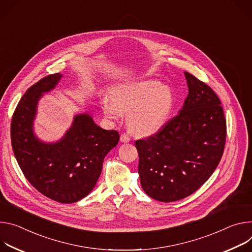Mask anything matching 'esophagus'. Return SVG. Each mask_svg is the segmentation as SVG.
<instances>
[{"instance_id": "1", "label": "esophagus", "mask_w": 252, "mask_h": 252, "mask_svg": "<svg viewBox=\"0 0 252 252\" xmlns=\"http://www.w3.org/2000/svg\"><path fill=\"white\" fill-rule=\"evenodd\" d=\"M120 140H121V142H124V143H127V142H129L130 140H131V138H130V136L129 135H127V134H122L121 135V137H120Z\"/></svg>"}]
</instances>
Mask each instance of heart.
Listing matches in <instances>:
<instances>
[{
    "label": "heart",
    "mask_w": 252,
    "mask_h": 252,
    "mask_svg": "<svg viewBox=\"0 0 252 252\" xmlns=\"http://www.w3.org/2000/svg\"><path fill=\"white\" fill-rule=\"evenodd\" d=\"M174 105L172 91L153 80H143L118 85L113 99L106 97L102 108L107 117L117 119L121 112H129L130 128L140 134H152L168 121Z\"/></svg>",
    "instance_id": "obj_1"
}]
</instances>
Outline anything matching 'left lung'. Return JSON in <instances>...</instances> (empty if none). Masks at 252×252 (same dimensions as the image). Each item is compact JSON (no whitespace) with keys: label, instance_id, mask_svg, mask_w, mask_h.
Returning a JSON list of instances; mask_svg holds the SVG:
<instances>
[{"label":"left lung","instance_id":"left-lung-1","mask_svg":"<svg viewBox=\"0 0 252 252\" xmlns=\"http://www.w3.org/2000/svg\"><path fill=\"white\" fill-rule=\"evenodd\" d=\"M184 75L188 95L178 115L135 142L141 186L161 202L183 199L202 186L225 146L226 120L219 98L204 82Z\"/></svg>","mask_w":252,"mask_h":252}]
</instances>
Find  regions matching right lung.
Wrapping results in <instances>:
<instances>
[{
  "label": "right lung",
  "instance_id": "obj_1",
  "mask_svg": "<svg viewBox=\"0 0 252 252\" xmlns=\"http://www.w3.org/2000/svg\"><path fill=\"white\" fill-rule=\"evenodd\" d=\"M61 77L60 73L48 75L26 91L12 117L11 142L20 168L33 187L52 200L74 203L92 191L104 158L118 144L120 135L99 127L89 114H79L61 140L40 141L33 132L37 104Z\"/></svg>",
  "mask_w": 252,
  "mask_h": 252
}]
</instances>
